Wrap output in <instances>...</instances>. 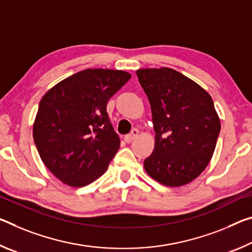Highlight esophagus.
<instances>
[{"label": "esophagus", "mask_w": 252, "mask_h": 252, "mask_svg": "<svg viewBox=\"0 0 252 252\" xmlns=\"http://www.w3.org/2000/svg\"><path fill=\"white\" fill-rule=\"evenodd\" d=\"M138 134H139V131H138L137 129H133L132 131H131V133H130V134L126 135V137H125V141H126V143L132 142V141L134 140V139L138 137Z\"/></svg>", "instance_id": "34e87169"}]
</instances>
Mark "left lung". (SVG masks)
Returning a JSON list of instances; mask_svg holds the SVG:
<instances>
[{
    "label": "left lung",
    "instance_id": "left-lung-1",
    "mask_svg": "<svg viewBox=\"0 0 252 252\" xmlns=\"http://www.w3.org/2000/svg\"><path fill=\"white\" fill-rule=\"evenodd\" d=\"M137 75L151 106L155 149L147 174L169 187L193 182L214 154L221 122L211 95L179 71L142 68Z\"/></svg>",
    "mask_w": 252,
    "mask_h": 252
}]
</instances>
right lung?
<instances>
[{
    "label": "right lung",
    "mask_w": 252,
    "mask_h": 252,
    "mask_svg": "<svg viewBox=\"0 0 252 252\" xmlns=\"http://www.w3.org/2000/svg\"><path fill=\"white\" fill-rule=\"evenodd\" d=\"M130 78L125 70L89 68L42 96L33 140L42 162L63 184L84 187L106 171L120 147L106 104Z\"/></svg>",
    "instance_id": "add662e5"
}]
</instances>
